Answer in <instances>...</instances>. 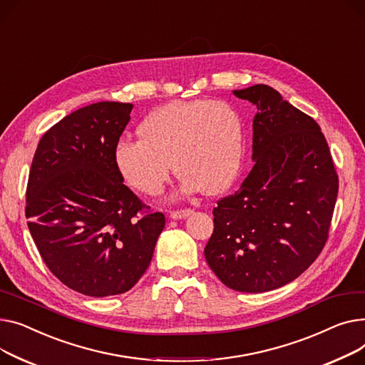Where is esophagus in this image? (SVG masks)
<instances>
[{
  "instance_id": "esophagus-1",
  "label": "esophagus",
  "mask_w": 365,
  "mask_h": 365,
  "mask_svg": "<svg viewBox=\"0 0 365 365\" xmlns=\"http://www.w3.org/2000/svg\"><path fill=\"white\" fill-rule=\"evenodd\" d=\"M192 213L191 209H182V210H173L169 212V218L170 220H184L187 217H190Z\"/></svg>"
}]
</instances>
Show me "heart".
I'll return each mask as SVG.
<instances>
[{
    "mask_svg": "<svg viewBox=\"0 0 365 365\" xmlns=\"http://www.w3.org/2000/svg\"><path fill=\"white\" fill-rule=\"evenodd\" d=\"M140 140L122 138L113 150L115 166L126 184L155 196L173 173L180 174V196L205 190L221 195L237 180L245 159L239 112L225 101H173L148 113Z\"/></svg>",
    "mask_w": 365,
    "mask_h": 365,
    "instance_id": "heart-1",
    "label": "heart"
}]
</instances>
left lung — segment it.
I'll return each mask as SVG.
<instances>
[{"mask_svg":"<svg viewBox=\"0 0 365 365\" xmlns=\"http://www.w3.org/2000/svg\"><path fill=\"white\" fill-rule=\"evenodd\" d=\"M232 93L256 106L255 165L213 209L205 258L227 287L262 293L293 282L323 250L339 181L312 118L264 83Z\"/></svg>","mask_w":365,"mask_h":365,"instance_id":"obj_1","label":"left lung"}]
</instances>
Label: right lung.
<instances>
[{"mask_svg": "<svg viewBox=\"0 0 365 365\" xmlns=\"http://www.w3.org/2000/svg\"><path fill=\"white\" fill-rule=\"evenodd\" d=\"M133 107L100 101L64 116L41 138L29 173L26 218L42 259L93 297L133 289L165 227L160 212L138 215L144 205L115 166Z\"/></svg>", "mask_w": 365, "mask_h": 365, "instance_id": "right-lung-1", "label": "right lung"}]
</instances>
